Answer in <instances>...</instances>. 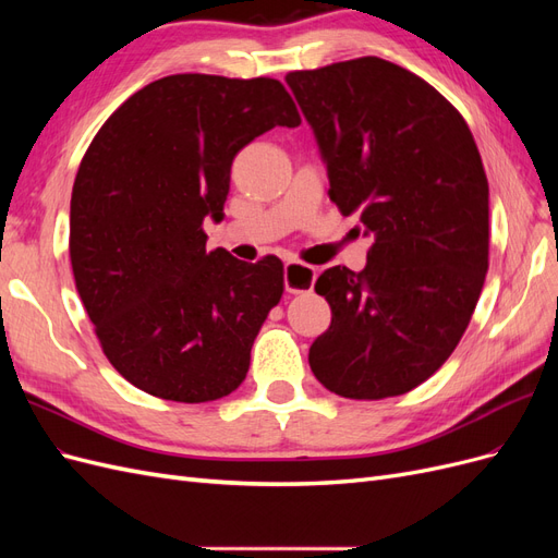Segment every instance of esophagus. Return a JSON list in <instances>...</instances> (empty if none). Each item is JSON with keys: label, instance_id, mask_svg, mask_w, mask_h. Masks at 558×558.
Masks as SVG:
<instances>
[{"label": "esophagus", "instance_id": "esophagus-1", "mask_svg": "<svg viewBox=\"0 0 558 558\" xmlns=\"http://www.w3.org/2000/svg\"><path fill=\"white\" fill-rule=\"evenodd\" d=\"M316 269L310 265H302L295 260H289L283 265V286L289 293H307L314 289Z\"/></svg>", "mask_w": 558, "mask_h": 558}]
</instances>
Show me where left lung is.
I'll use <instances>...</instances> for the list:
<instances>
[{
  "instance_id": "left-lung-1",
  "label": "left lung",
  "mask_w": 558,
  "mask_h": 558,
  "mask_svg": "<svg viewBox=\"0 0 558 558\" xmlns=\"http://www.w3.org/2000/svg\"><path fill=\"white\" fill-rule=\"evenodd\" d=\"M286 83L314 130L342 216L373 238L361 272L316 279L330 328L310 347L328 391L381 400L451 356L488 269V181L463 116L430 83L367 56Z\"/></svg>"
}]
</instances>
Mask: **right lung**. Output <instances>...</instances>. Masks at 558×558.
<instances>
[{
  "mask_svg": "<svg viewBox=\"0 0 558 558\" xmlns=\"http://www.w3.org/2000/svg\"><path fill=\"white\" fill-rule=\"evenodd\" d=\"M277 125H300L277 78L174 74L125 99L81 160L76 291L109 363L150 396L209 402L248 373L283 265L207 251L202 223L223 221L234 156Z\"/></svg>",
  "mask_w": 558,
  "mask_h": 558,
  "instance_id": "1",
  "label": "right lung"
}]
</instances>
